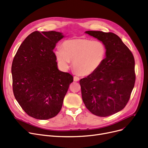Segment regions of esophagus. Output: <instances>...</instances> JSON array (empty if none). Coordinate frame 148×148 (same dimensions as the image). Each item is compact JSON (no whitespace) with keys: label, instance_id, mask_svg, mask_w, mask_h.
Instances as JSON below:
<instances>
[{"label":"esophagus","instance_id":"esophagus-1","mask_svg":"<svg viewBox=\"0 0 148 148\" xmlns=\"http://www.w3.org/2000/svg\"><path fill=\"white\" fill-rule=\"evenodd\" d=\"M73 80H74V81H75V82L79 81V77L75 76H74V77H73Z\"/></svg>","mask_w":148,"mask_h":148}]
</instances>
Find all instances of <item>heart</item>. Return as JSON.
Listing matches in <instances>:
<instances>
[{"label":"heart","instance_id":"heart-1","mask_svg":"<svg viewBox=\"0 0 148 148\" xmlns=\"http://www.w3.org/2000/svg\"><path fill=\"white\" fill-rule=\"evenodd\" d=\"M106 55V47L100 40L74 39L63 42L62 48H58L55 56L58 63L64 70L73 62V68L78 74L90 75L102 65Z\"/></svg>","mask_w":148,"mask_h":148}]
</instances>
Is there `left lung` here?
<instances>
[{"label": "left lung", "instance_id": "obj_1", "mask_svg": "<svg viewBox=\"0 0 148 148\" xmlns=\"http://www.w3.org/2000/svg\"><path fill=\"white\" fill-rule=\"evenodd\" d=\"M106 47V58L98 70L79 81L82 97L92 114L106 117L123 109L134 88V56L115 33L86 31Z\"/></svg>", "mask_w": 148, "mask_h": 148}]
</instances>
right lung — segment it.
<instances>
[{
    "instance_id": "right-lung-1",
    "label": "right lung",
    "mask_w": 148,
    "mask_h": 148,
    "mask_svg": "<svg viewBox=\"0 0 148 148\" xmlns=\"http://www.w3.org/2000/svg\"><path fill=\"white\" fill-rule=\"evenodd\" d=\"M64 36L35 31L25 39L14 58L11 72L15 99L30 116L45 120L62 109L72 75L59 71L53 51Z\"/></svg>"
}]
</instances>
